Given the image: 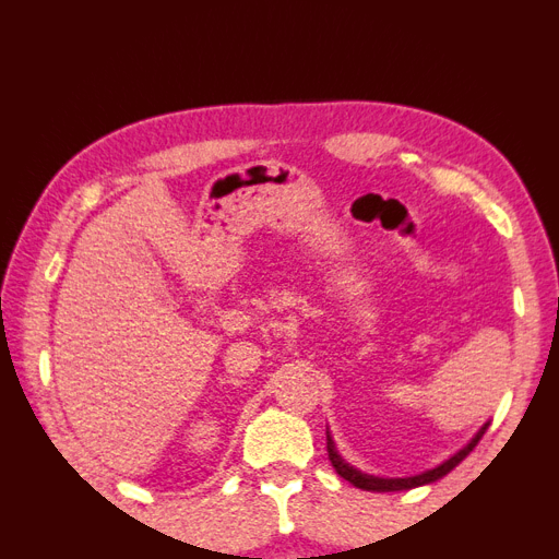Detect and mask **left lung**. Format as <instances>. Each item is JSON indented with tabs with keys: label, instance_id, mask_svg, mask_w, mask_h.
<instances>
[{
	"label": "left lung",
	"instance_id": "8db88e82",
	"mask_svg": "<svg viewBox=\"0 0 559 559\" xmlns=\"http://www.w3.org/2000/svg\"><path fill=\"white\" fill-rule=\"evenodd\" d=\"M487 426H489V424H485L483 429L477 431L475 439L469 441V443L463 448V451H457L453 457H448V461L441 463L439 467L426 469V473L414 475V477H395V479H388V477H373V475L360 473V469H356V467H352V465L342 461V455L336 453V448H334V441H332L330 431H326V453H330V461H332L336 473L342 475L344 479H348V483H352V485L358 487V489H366V491H400V489H414V487L436 483V479H441L443 475L451 473V469H453L457 463H463L465 457H467L469 453H473V448L479 443V439H483V436H485Z\"/></svg>",
	"mask_w": 559,
	"mask_h": 559
}]
</instances>
